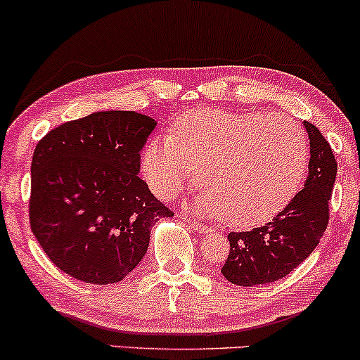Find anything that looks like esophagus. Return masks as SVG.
<instances>
[{
	"label": "esophagus",
	"mask_w": 360,
	"mask_h": 360,
	"mask_svg": "<svg viewBox=\"0 0 360 360\" xmlns=\"http://www.w3.org/2000/svg\"><path fill=\"white\" fill-rule=\"evenodd\" d=\"M186 221L189 223V226H191L193 229H196V231H199V233L211 231L210 224H205V223H201V221H196V219H189V218H186Z\"/></svg>",
	"instance_id": "obj_1"
}]
</instances>
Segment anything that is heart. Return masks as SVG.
<instances>
[{
	"instance_id": "obj_1",
	"label": "heart",
	"mask_w": 360,
	"mask_h": 360,
	"mask_svg": "<svg viewBox=\"0 0 360 360\" xmlns=\"http://www.w3.org/2000/svg\"><path fill=\"white\" fill-rule=\"evenodd\" d=\"M302 129L285 117L221 109L194 110L177 120L172 136L150 141L142 174L167 199L196 171L194 207L219 214L229 226H253L280 213L307 171Z\"/></svg>"
}]
</instances>
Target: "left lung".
Wrapping results in <instances>:
<instances>
[{"instance_id": "8db88e82", "label": "left lung", "mask_w": 360, "mask_h": 360, "mask_svg": "<svg viewBox=\"0 0 360 360\" xmlns=\"http://www.w3.org/2000/svg\"><path fill=\"white\" fill-rule=\"evenodd\" d=\"M304 125L310 139L304 189L265 226L229 233V255L221 274L231 283L255 287L283 278L309 257L326 233L337 162L319 129L307 120Z\"/></svg>"}]
</instances>
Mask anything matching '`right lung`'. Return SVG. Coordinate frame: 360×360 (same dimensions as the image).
<instances>
[{"instance_id":"1","label":"right lung","mask_w":360,"mask_h":360,"mask_svg":"<svg viewBox=\"0 0 360 360\" xmlns=\"http://www.w3.org/2000/svg\"><path fill=\"white\" fill-rule=\"evenodd\" d=\"M155 125L132 110L95 112L34 147L30 226L67 275L95 285L124 280L144 258L153 224L174 214L137 176Z\"/></svg>"}]
</instances>
